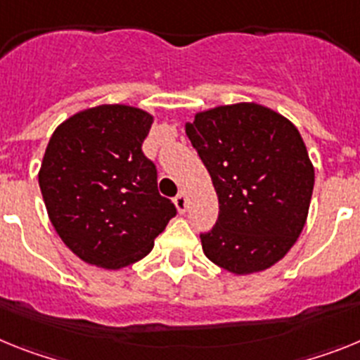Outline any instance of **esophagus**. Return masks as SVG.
<instances>
[{
    "mask_svg": "<svg viewBox=\"0 0 360 360\" xmlns=\"http://www.w3.org/2000/svg\"><path fill=\"white\" fill-rule=\"evenodd\" d=\"M174 202H176V208L179 210V214H184V212H186V206H188V199H186V195H184L183 192L177 193V198L174 199Z\"/></svg>",
    "mask_w": 360,
    "mask_h": 360,
    "instance_id": "esophagus-1",
    "label": "esophagus"
}]
</instances>
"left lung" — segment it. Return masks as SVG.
Returning <instances> with one entry per match:
<instances>
[{
    "label": "left lung",
    "mask_w": 360,
    "mask_h": 360,
    "mask_svg": "<svg viewBox=\"0 0 360 360\" xmlns=\"http://www.w3.org/2000/svg\"><path fill=\"white\" fill-rule=\"evenodd\" d=\"M186 136L212 177L219 217L202 252L237 275L270 268L301 236L314 192V165L301 134L255 103L195 114Z\"/></svg>",
    "instance_id": "8db88e82"
}]
</instances>
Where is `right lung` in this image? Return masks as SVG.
I'll return each mask as SVG.
<instances>
[{
	"mask_svg": "<svg viewBox=\"0 0 360 360\" xmlns=\"http://www.w3.org/2000/svg\"><path fill=\"white\" fill-rule=\"evenodd\" d=\"M152 115L101 105L56 128L39 188L58 236L89 264L117 270L139 261L177 214L158 190V168L143 141Z\"/></svg>",
	"mask_w": 360,
	"mask_h": 360,
	"instance_id": "obj_1",
	"label": "right lung"
}]
</instances>
